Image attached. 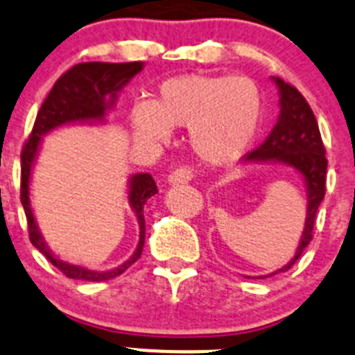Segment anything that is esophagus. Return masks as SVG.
<instances>
[{
    "label": "esophagus",
    "instance_id": "obj_1",
    "mask_svg": "<svg viewBox=\"0 0 355 355\" xmlns=\"http://www.w3.org/2000/svg\"><path fill=\"white\" fill-rule=\"evenodd\" d=\"M194 173L189 166H178L173 173L170 175V184H187L193 180Z\"/></svg>",
    "mask_w": 355,
    "mask_h": 355
}]
</instances>
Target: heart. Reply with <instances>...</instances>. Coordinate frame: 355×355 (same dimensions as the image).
I'll return each instance as SVG.
<instances>
[{
    "label": "heart",
    "instance_id": "b5f03b06",
    "mask_svg": "<svg viewBox=\"0 0 355 355\" xmlns=\"http://www.w3.org/2000/svg\"><path fill=\"white\" fill-rule=\"evenodd\" d=\"M263 114V92L252 78L185 75L161 84L150 105H135L131 122L145 141H166L170 128H189V145L201 162L230 166L254 144Z\"/></svg>",
    "mask_w": 355,
    "mask_h": 355
}]
</instances>
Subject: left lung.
I'll return each mask as SVG.
<instances>
[{"instance_id":"left-lung-1","label":"left lung","mask_w":355,"mask_h":355,"mask_svg":"<svg viewBox=\"0 0 355 355\" xmlns=\"http://www.w3.org/2000/svg\"><path fill=\"white\" fill-rule=\"evenodd\" d=\"M280 91V115L266 137V140L248 152L245 157L248 161H282L289 166H294L306 182L308 189V210L306 224H304L303 236L296 248V256L286 266L275 271L273 275L291 270L301 257L304 248L313 238L317 211L326 196V171L327 159L326 147L320 138L319 124L300 91L294 85L287 84L282 78H275Z\"/></svg>"}]
</instances>
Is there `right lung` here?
Segmentation results:
<instances>
[{
    "label": "right lung",
    "instance_id": "right-lung-1",
    "mask_svg": "<svg viewBox=\"0 0 355 355\" xmlns=\"http://www.w3.org/2000/svg\"><path fill=\"white\" fill-rule=\"evenodd\" d=\"M144 62H80L62 73L52 91L42 103V108L36 114L35 125L31 135L26 140L21 152V203L24 207L28 218V233L31 243L47 257L62 275L75 280H87V282H103L124 273L132 263H137L141 256L145 243V218L144 205L150 196L157 193V185L150 173H138L131 177L129 182V205L135 210L140 223V241L131 257L121 266L110 271H92L82 266L62 263L61 259L52 256L47 243L43 241L38 226L35 223L33 211L29 208V175H31L33 161L38 152L42 137L51 129L68 122L82 121H101L108 107L114 105L117 91L128 84L140 69Z\"/></svg>",
    "mask_w": 355,
    "mask_h": 355
}]
</instances>
